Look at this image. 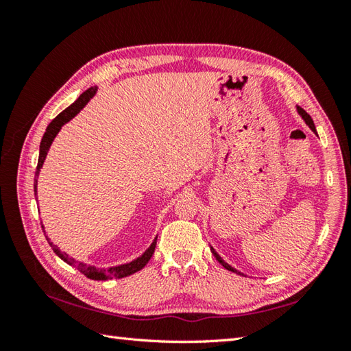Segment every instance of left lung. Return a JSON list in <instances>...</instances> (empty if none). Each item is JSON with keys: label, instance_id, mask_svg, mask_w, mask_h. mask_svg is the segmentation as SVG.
Masks as SVG:
<instances>
[{"label": "left lung", "instance_id": "8db88e82", "mask_svg": "<svg viewBox=\"0 0 351 351\" xmlns=\"http://www.w3.org/2000/svg\"><path fill=\"white\" fill-rule=\"evenodd\" d=\"M297 111H299V114L303 117V121L304 122H306V125L309 126V128L312 130V131H314L315 132V125H314V121H312V119H311V116L306 113V111H304L303 108H300V107H297ZM211 252H213V255L215 256V259H217L219 261V263L223 265V267H225L226 268V270H229V271H232V273H238V274H241L240 271H237L235 270V268L234 267H230L228 263H225V261H223L221 258H220V255H219V253L217 252H215L213 247H211Z\"/></svg>", "mask_w": 351, "mask_h": 351}]
</instances>
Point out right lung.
Wrapping results in <instances>:
<instances>
[{"label":"right lung","mask_w":351,"mask_h":351,"mask_svg":"<svg viewBox=\"0 0 351 351\" xmlns=\"http://www.w3.org/2000/svg\"><path fill=\"white\" fill-rule=\"evenodd\" d=\"M95 93H96V87L87 88V90H86L84 93L80 95V98H78L75 102L71 104V106H69L68 108H66V110H63L62 113L58 114V116L54 119V121H52V122L48 125V128H47V131H45L43 137H42V141H40L39 161H37V167H36V176H34V178H36V180H34V181H36V182H34V193H36V195H37V176H39V171H40V169H42V166H43L45 158H47V154H48V151H49L51 143H52V141H54V138H56V136L58 134V131L62 130V126H63L64 123H68L72 117H75V116L80 113V111L87 106V102L93 98ZM42 229H43L45 237H47V232H45V226H43V225H42ZM47 240H48V243H49V245L52 247V250H54V253H56V255H57L58 258H62L66 264H69V265H72V267H77L78 271H81L84 276H87L88 279H93V280H107V279H113V278L121 279V278H126V276H130V274H134V273L140 271L141 268H143V267L149 263V259L152 258L154 252H155V245H156V237H155V240L152 241L151 245H149V249L143 253V255L138 256L137 259L131 261V263H128V264L110 267L108 270H106V268H96L95 265H87V264H84V263H78L77 259L71 258V256L68 255V253H64V252H62L60 249H58L54 243H51L48 237H47Z\"/></svg>","instance_id":"right-lung-1"}]
</instances>
